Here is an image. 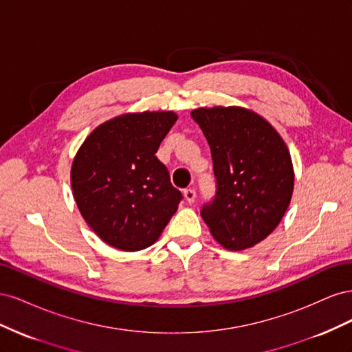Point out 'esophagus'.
<instances>
[{"instance_id":"1","label":"esophagus","mask_w":352,"mask_h":352,"mask_svg":"<svg viewBox=\"0 0 352 352\" xmlns=\"http://www.w3.org/2000/svg\"><path fill=\"white\" fill-rule=\"evenodd\" d=\"M184 195H185V199L189 202V204H192V202L195 201V197H197L195 190H194V189H190V188L184 190Z\"/></svg>"}]
</instances>
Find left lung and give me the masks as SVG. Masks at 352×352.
<instances>
[{
    "label": "left lung",
    "mask_w": 352,
    "mask_h": 352,
    "mask_svg": "<svg viewBox=\"0 0 352 352\" xmlns=\"http://www.w3.org/2000/svg\"><path fill=\"white\" fill-rule=\"evenodd\" d=\"M190 116L210 145L216 179V194L201 217L225 248H250L270 235L291 202L287 146L269 122L247 109H198Z\"/></svg>",
    "instance_id": "8db88e82"
}]
</instances>
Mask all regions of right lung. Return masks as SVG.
I'll return each instance as SVG.
<instances>
[{
	"instance_id": "right-lung-1",
	"label": "right lung",
	"mask_w": 352,
	"mask_h": 352,
	"mask_svg": "<svg viewBox=\"0 0 352 352\" xmlns=\"http://www.w3.org/2000/svg\"><path fill=\"white\" fill-rule=\"evenodd\" d=\"M176 120L173 111L119 116L100 124L73 160L72 188L80 214L117 250L153 245L184 198L155 157Z\"/></svg>"
}]
</instances>
